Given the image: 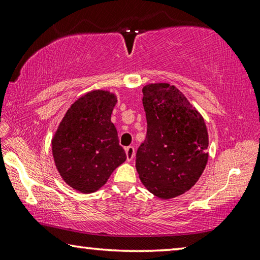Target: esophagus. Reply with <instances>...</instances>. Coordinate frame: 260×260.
Here are the masks:
<instances>
[{
	"mask_svg": "<svg viewBox=\"0 0 260 260\" xmlns=\"http://www.w3.org/2000/svg\"><path fill=\"white\" fill-rule=\"evenodd\" d=\"M125 152H126V158H127V161H132L133 160V158L135 156V149L134 147H127L125 149Z\"/></svg>",
	"mask_w": 260,
	"mask_h": 260,
	"instance_id": "obj_1",
	"label": "esophagus"
}]
</instances>
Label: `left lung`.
<instances>
[{"label": "left lung", "instance_id": "left-lung-1", "mask_svg": "<svg viewBox=\"0 0 260 260\" xmlns=\"http://www.w3.org/2000/svg\"><path fill=\"white\" fill-rule=\"evenodd\" d=\"M142 93L148 128L135 167L149 191L171 200L195 186L204 172L208 128L202 114L175 86L148 83Z\"/></svg>", "mask_w": 260, "mask_h": 260}]
</instances>
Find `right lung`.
Masks as SVG:
<instances>
[{"instance_id": "1", "label": "right lung", "mask_w": 260, "mask_h": 260, "mask_svg": "<svg viewBox=\"0 0 260 260\" xmlns=\"http://www.w3.org/2000/svg\"><path fill=\"white\" fill-rule=\"evenodd\" d=\"M117 101L109 90L88 91L69 108L52 135L56 169L65 183L79 192L99 190L126 160L111 121Z\"/></svg>"}]
</instances>
